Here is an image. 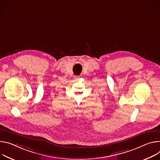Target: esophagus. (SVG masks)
Wrapping results in <instances>:
<instances>
[{"label": "esophagus", "instance_id": "obj_1", "mask_svg": "<svg viewBox=\"0 0 160 160\" xmlns=\"http://www.w3.org/2000/svg\"><path fill=\"white\" fill-rule=\"evenodd\" d=\"M79 78V76H74V79H78Z\"/></svg>", "mask_w": 160, "mask_h": 160}]
</instances>
